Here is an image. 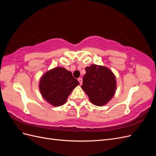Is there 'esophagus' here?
Instances as JSON below:
<instances>
[{
    "label": "esophagus",
    "instance_id": "34e87169",
    "mask_svg": "<svg viewBox=\"0 0 156 156\" xmlns=\"http://www.w3.org/2000/svg\"><path fill=\"white\" fill-rule=\"evenodd\" d=\"M78 81L79 82L80 84H82V83H83V79H82V78H79V79H78Z\"/></svg>",
    "mask_w": 156,
    "mask_h": 156
}]
</instances>
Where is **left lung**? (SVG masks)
Instances as JSON below:
<instances>
[{
    "label": "left lung",
    "mask_w": 156,
    "mask_h": 156,
    "mask_svg": "<svg viewBox=\"0 0 156 156\" xmlns=\"http://www.w3.org/2000/svg\"><path fill=\"white\" fill-rule=\"evenodd\" d=\"M81 88L87 94L92 104L103 106L114 96L116 90L115 74L103 66L92 64L85 68Z\"/></svg>",
    "instance_id": "left-lung-1"
}]
</instances>
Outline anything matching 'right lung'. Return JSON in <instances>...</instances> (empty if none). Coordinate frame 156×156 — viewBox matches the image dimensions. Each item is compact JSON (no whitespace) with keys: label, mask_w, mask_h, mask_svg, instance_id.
<instances>
[{"label":"right lung","mask_w":156,"mask_h":156,"mask_svg":"<svg viewBox=\"0 0 156 156\" xmlns=\"http://www.w3.org/2000/svg\"><path fill=\"white\" fill-rule=\"evenodd\" d=\"M79 83L63 67H56L45 73L40 80L39 89L45 100L53 106L64 105Z\"/></svg>","instance_id":"obj_1"}]
</instances>
